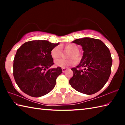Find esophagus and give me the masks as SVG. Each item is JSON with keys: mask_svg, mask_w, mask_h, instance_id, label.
Returning <instances> with one entry per match:
<instances>
[{"mask_svg": "<svg viewBox=\"0 0 125 125\" xmlns=\"http://www.w3.org/2000/svg\"><path fill=\"white\" fill-rule=\"evenodd\" d=\"M67 69H68V68H67V67H62V72L63 73H64L65 71H67Z\"/></svg>", "mask_w": 125, "mask_h": 125, "instance_id": "1", "label": "esophagus"}]
</instances>
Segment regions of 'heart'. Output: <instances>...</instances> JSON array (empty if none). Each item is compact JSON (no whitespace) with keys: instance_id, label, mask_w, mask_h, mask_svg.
Returning a JSON list of instances; mask_svg holds the SVG:
<instances>
[{"instance_id":"heart-1","label":"heart","mask_w":125,"mask_h":125,"mask_svg":"<svg viewBox=\"0 0 125 125\" xmlns=\"http://www.w3.org/2000/svg\"><path fill=\"white\" fill-rule=\"evenodd\" d=\"M64 49L68 51H69L67 54V57L70 58L68 59H58L55 60L54 64L57 67H65L69 65H72L75 64V60L78 61L80 60V54L79 53V48L75 43H70L62 45L60 46H56L52 48L51 51V55L54 59L60 57L62 54V50ZM72 58H73L72 59Z\"/></svg>"}]
</instances>
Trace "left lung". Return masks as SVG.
<instances>
[{
    "mask_svg": "<svg viewBox=\"0 0 125 125\" xmlns=\"http://www.w3.org/2000/svg\"><path fill=\"white\" fill-rule=\"evenodd\" d=\"M82 46L83 56L79 64L71 69L69 80L78 92L91 95L99 92L108 80L113 62L109 49L101 40L85 37L73 41Z\"/></svg>",
    "mask_w": 125,
    "mask_h": 125,
    "instance_id": "8db88e82",
    "label": "left lung"
}]
</instances>
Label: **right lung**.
<instances>
[{"label":"right lung","instance_id":"1","mask_svg":"<svg viewBox=\"0 0 125 125\" xmlns=\"http://www.w3.org/2000/svg\"><path fill=\"white\" fill-rule=\"evenodd\" d=\"M58 44L35 40L25 42L17 50L13 75L19 88L25 94L40 97L54 88L62 70L60 67L49 69L54 64L51 51Z\"/></svg>","mask_w":125,"mask_h":125}]
</instances>
